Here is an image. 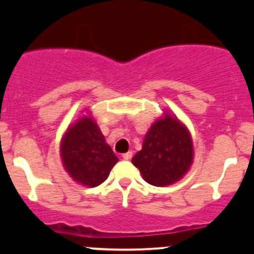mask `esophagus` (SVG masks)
<instances>
[{"label": "esophagus", "mask_w": 254, "mask_h": 254, "mask_svg": "<svg viewBox=\"0 0 254 254\" xmlns=\"http://www.w3.org/2000/svg\"><path fill=\"white\" fill-rule=\"evenodd\" d=\"M132 155H133L132 154V151H128V152H126V154H123L122 158L125 159V160H129V159L132 158Z\"/></svg>", "instance_id": "esophagus-1"}]
</instances>
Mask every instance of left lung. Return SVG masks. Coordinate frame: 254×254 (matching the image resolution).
<instances>
[{"label": "left lung", "instance_id": "obj_1", "mask_svg": "<svg viewBox=\"0 0 254 254\" xmlns=\"http://www.w3.org/2000/svg\"><path fill=\"white\" fill-rule=\"evenodd\" d=\"M193 159L192 138L178 120L167 116L151 126L142 150L132 159L143 179L152 186H169L190 169Z\"/></svg>", "mask_w": 254, "mask_h": 254}]
</instances>
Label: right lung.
Masks as SVG:
<instances>
[{
    "label": "right lung",
    "mask_w": 254,
    "mask_h": 254,
    "mask_svg": "<svg viewBox=\"0 0 254 254\" xmlns=\"http://www.w3.org/2000/svg\"><path fill=\"white\" fill-rule=\"evenodd\" d=\"M61 156L69 176L87 187L102 185L118 161L90 117H82L67 129L61 143Z\"/></svg>",
    "instance_id": "add662e5"
}]
</instances>
